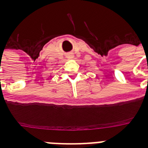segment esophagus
Returning <instances> with one entry per match:
<instances>
[{"label": "esophagus", "mask_w": 148, "mask_h": 148, "mask_svg": "<svg viewBox=\"0 0 148 148\" xmlns=\"http://www.w3.org/2000/svg\"><path fill=\"white\" fill-rule=\"evenodd\" d=\"M67 57H68V58H73V57H74V56H73V53H70V54H69V55H68V56H67Z\"/></svg>", "instance_id": "obj_1"}]
</instances>
